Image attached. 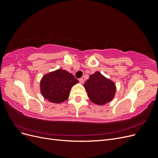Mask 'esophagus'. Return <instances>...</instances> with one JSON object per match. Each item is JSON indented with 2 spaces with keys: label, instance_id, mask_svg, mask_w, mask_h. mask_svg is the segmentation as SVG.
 Wrapping results in <instances>:
<instances>
[{
  "label": "esophagus",
  "instance_id": "1",
  "mask_svg": "<svg viewBox=\"0 0 158 158\" xmlns=\"http://www.w3.org/2000/svg\"><path fill=\"white\" fill-rule=\"evenodd\" d=\"M79 82H80L81 84H83V83H84V79H83V78H80V79H79Z\"/></svg>",
  "mask_w": 158,
  "mask_h": 158
}]
</instances>
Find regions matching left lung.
I'll list each match as a JSON object with an SVG mask.
<instances>
[{
    "label": "left lung",
    "mask_w": 158,
    "mask_h": 158,
    "mask_svg": "<svg viewBox=\"0 0 158 158\" xmlns=\"http://www.w3.org/2000/svg\"><path fill=\"white\" fill-rule=\"evenodd\" d=\"M84 86L91 102L99 106L111 102L116 92L114 83L99 72L90 75Z\"/></svg>",
    "instance_id": "8db88e82"
}]
</instances>
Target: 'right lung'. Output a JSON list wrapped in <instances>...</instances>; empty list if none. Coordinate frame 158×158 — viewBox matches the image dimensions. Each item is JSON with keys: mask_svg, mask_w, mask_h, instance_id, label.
<instances>
[{"mask_svg": "<svg viewBox=\"0 0 158 158\" xmlns=\"http://www.w3.org/2000/svg\"><path fill=\"white\" fill-rule=\"evenodd\" d=\"M78 80L69 72L58 69L43 76L40 82L41 93L49 102L60 103L69 97L70 91Z\"/></svg>", "mask_w": 158, "mask_h": 158, "instance_id": "1", "label": "right lung"}]
</instances>
